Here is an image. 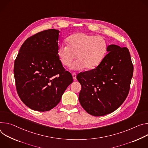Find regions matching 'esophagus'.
Wrapping results in <instances>:
<instances>
[{
    "mask_svg": "<svg viewBox=\"0 0 148 148\" xmlns=\"http://www.w3.org/2000/svg\"><path fill=\"white\" fill-rule=\"evenodd\" d=\"M72 77H73L74 80H76V74L75 73H72Z\"/></svg>",
    "mask_w": 148,
    "mask_h": 148,
    "instance_id": "esophagus-1",
    "label": "esophagus"
}]
</instances>
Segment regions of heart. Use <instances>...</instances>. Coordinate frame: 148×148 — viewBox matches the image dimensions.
<instances>
[{
    "label": "heart",
    "instance_id": "1",
    "mask_svg": "<svg viewBox=\"0 0 148 148\" xmlns=\"http://www.w3.org/2000/svg\"><path fill=\"white\" fill-rule=\"evenodd\" d=\"M67 46L60 45L57 50L58 57L65 67L80 70H92L99 65L105 56L107 42L102 36H95L83 32L76 33L66 39Z\"/></svg>",
    "mask_w": 148,
    "mask_h": 148
}]
</instances>
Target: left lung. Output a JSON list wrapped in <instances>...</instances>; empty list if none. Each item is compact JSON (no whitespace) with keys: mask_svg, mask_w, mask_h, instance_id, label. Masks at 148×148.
<instances>
[{"mask_svg":"<svg viewBox=\"0 0 148 148\" xmlns=\"http://www.w3.org/2000/svg\"><path fill=\"white\" fill-rule=\"evenodd\" d=\"M108 53L92 70L79 73V101L90 114L101 116L116 110L127 97L134 72L128 49L110 45Z\"/></svg>","mask_w":148,"mask_h":148,"instance_id":"8db88e82","label":"left lung"}]
</instances>
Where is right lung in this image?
Listing matches in <instances>:
<instances>
[{
  "instance_id": "right-lung-1",
  "label": "right lung",
  "mask_w": 148,
  "mask_h": 148,
  "mask_svg": "<svg viewBox=\"0 0 148 148\" xmlns=\"http://www.w3.org/2000/svg\"><path fill=\"white\" fill-rule=\"evenodd\" d=\"M59 31L40 32L22 44L14 63L16 90L21 101L39 112L50 110L73 82L58 55Z\"/></svg>"
}]
</instances>
